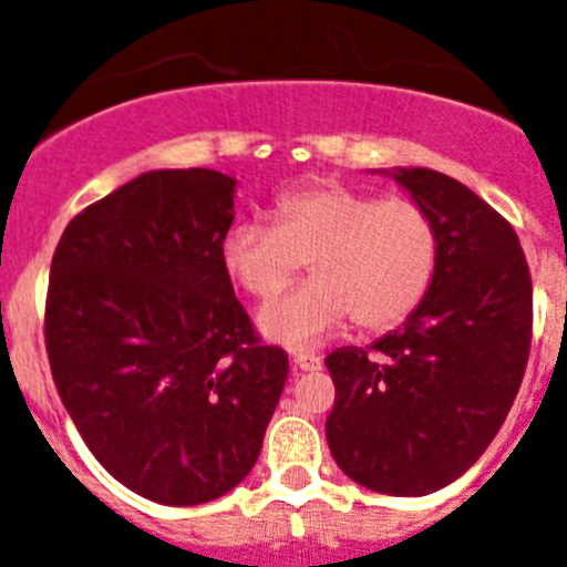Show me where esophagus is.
I'll return each mask as SVG.
<instances>
[{"label":"esophagus","mask_w":567,"mask_h":567,"mask_svg":"<svg viewBox=\"0 0 567 567\" xmlns=\"http://www.w3.org/2000/svg\"><path fill=\"white\" fill-rule=\"evenodd\" d=\"M291 365H295V371H319L322 369V358H317L311 352H297L291 358Z\"/></svg>","instance_id":"34e87169"}]
</instances>
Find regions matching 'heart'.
Segmentation results:
<instances>
[{
	"label": "heart",
	"instance_id": "b5f03b06",
	"mask_svg": "<svg viewBox=\"0 0 567 567\" xmlns=\"http://www.w3.org/2000/svg\"><path fill=\"white\" fill-rule=\"evenodd\" d=\"M272 220H237L220 243L231 281L261 302L281 295L308 261L311 281L259 313L270 341L317 347L349 317L365 332L393 330L429 295L440 235L412 198L319 183L278 198Z\"/></svg>",
	"mask_w": 567,
	"mask_h": 567
}]
</instances>
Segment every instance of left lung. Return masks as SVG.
Segmentation results:
<instances>
[{
    "label": "left lung",
    "mask_w": 567,
    "mask_h": 567,
    "mask_svg": "<svg viewBox=\"0 0 567 567\" xmlns=\"http://www.w3.org/2000/svg\"><path fill=\"white\" fill-rule=\"evenodd\" d=\"M395 179L434 218L440 261L404 327L324 358L327 445L360 486L423 497L464 475L505 423L533 341V278L513 226L466 185L431 168Z\"/></svg>",
    "instance_id": "1"
}]
</instances>
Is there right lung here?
Wrapping results in <instances>:
<instances>
[{
  "mask_svg": "<svg viewBox=\"0 0 567 567\" xmlns=\"http://www.w3.org/2000/svg\"><path fill=\"white\" fill-rule=\"evenodd\" d=\"M235 179L163 168L81 209L51 259L45 352L81 440L161 505L224 497L256 464L289 377L220 259Z\"/></svg>",
  "mask_w": 567,
  "mask_h": 567,
  "instance_id": "add662e5",
  "label": "right lung"
}]
</instances>
